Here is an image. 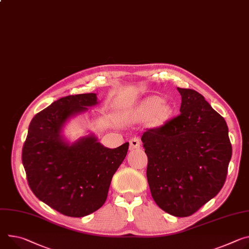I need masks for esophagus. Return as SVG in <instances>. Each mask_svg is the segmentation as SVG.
Masks as SVG:
<instances>
[{"instance_id":"esophagus-1","label":"esophagus","mask_w":249,"mask_h":249,"mask_svg":"<svg viewBox=\"0 0 249 249\" xmlns=\"http://www.w3.org/2000/svg\"><path fill=\"white\" fill-rule=\"evenodd\" d=\"M141 146V142L140 139L138 137H134L130 140V149H139Z\"/></svg>"}]
</instances>
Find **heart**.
<instances>
[{"instance_id": "1", "label": "heart", "mask_w": 249, "mask_h": 249, "mask_svg": "<svg viewBox=\"0 0 249 249\" xmlns=\"http://www.w3.org/2000/svg\"><path fill=\"white\" fill-rule=\"evenodd\" d=\"M172 113V108L166 101L162 100L159 96H151L144 101V103L136 111L138 118L151 119L155 123H162L169 118Z\"/></svg>"}]
</instances>
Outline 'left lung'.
<instances>
[{"instance_id":"1","label":"left lung","mask_w":249,"mask_h":249,"mask_svg":"<svg viewBox=\"0 0 249 249\" xmlns=\"http://www.w3.org/2000/svg\"><path fill=\"white\" fill-rule=\"evenodd\" d=\"M179 115L142 135L147 179L158 207L190 216L224 185L232 148L227 122L194 89L179 88Z\"/></svg>"}]
</instances>
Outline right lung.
<instances>
[{"label": "right lung", "mask_w": 249, "mask_h": 249, "mask_svg": "<svg viewBox=\"0 0 249 249\" xmlns=\"http://www.w3.org/2000/svg\"><path fill=\"white\" fill-rule=\"evenodd\" d=\"M95 93L62 97L32 119L21 151L29 186L35 196L58 213L82 217L100 209L113 175L127 155L129 143L109 149L93 135L73 144L62 127L71 117L96 105Z\"/></svg>", "instance_id": "add662e5"}]
</instances>
